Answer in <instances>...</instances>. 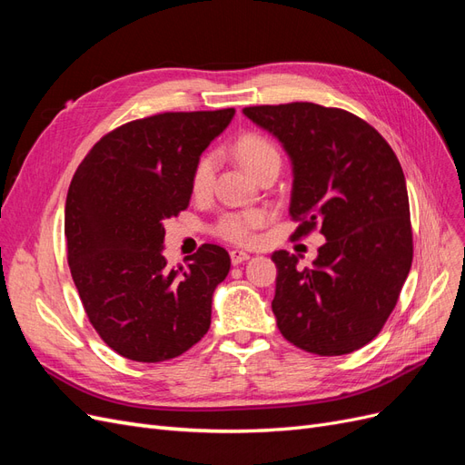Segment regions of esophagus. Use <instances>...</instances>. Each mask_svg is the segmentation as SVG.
Returning <instances> with one entry per match:
<instances>
[{
    "instance_id": "esophagus-1",
    "label": "esophagus",
    "mask_w": 465,
    "mask_h": 465,
    "mask_svg": "<svg viewBox=\"0 0 465 465\" xmlns=\"http://www.w3.org/2000/svg\"><path fill=\"white\" fill-rule=\"evenodd\" d=\"M248 258H250V254H248V252H244V250H232V252H231V262H232V265L242 263V262H246Z\"/></svg>"
}]
</instances>
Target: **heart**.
Instances as JSON below:
<instances>
[{
  "label": "heart",
  "mask_w": 465,
  "mask_h": 465,
  "mask_svg": "<svg viewBox=\"0 0 465 465\" xmlns=\"http://www.w3.org/2000/svg\"><path fill=\"white\" fill-rule=\"evenodd\" d=\"M236 157L248 168L252 174H256L260 168L279 161V153L273 143L265 137L256 134H246L236 142ZM215 174V157L205 154L193 168L192 188L195 193H203L209 190ZM265 223V213L262 211H242V213H229L219 219L215 224V232L231 242L246 244L254 241V231Z\"/></svg>",
  "instance_id": "heart-1"
}]
</instances>
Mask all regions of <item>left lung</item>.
Listing matches in <instances>:
<instances>
[{
  "instance_id": "left-lung-1",
  "label": "left lung",
  "mask_w": 465,
  "mask_h": 465,
  "mask_svg": "<svg viewBox=\"0 0 465 465\" xmlns=\"http://www.w3.org/2000/svg\"><path fill=\"white\" fill-rule=\"evenodd\" d=\"M292 168V236L320 224L312 267L277 250L272 311L287 341L323 357L367 345L382 330L411 270L410 198L396 153L372 125L314 103L248 106Z\"/></svg>"
}]
</instances>
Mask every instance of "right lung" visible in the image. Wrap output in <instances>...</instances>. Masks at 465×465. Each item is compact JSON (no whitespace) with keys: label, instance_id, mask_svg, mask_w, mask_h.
<instances>
[{"label":"right lung","instance_id":"obj_1","mask_svg":"<svg viewBox=\"0 0 465 465\" xmlns=\"http://www.w3.org/2000/svg\"><path fill=\"white\" fill-rule=\"evenodd\" d=\"M232 116L234 108L164 112L124 124L94 143L69 184V270L93 328L125 359H174L211 326L231 258L203 244L188 267H168L164 221L188 207L193 168Z\"/></svg>","mask_w":465,"mask_h":465}]
</instances>
